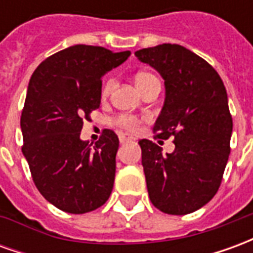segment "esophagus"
<instances>
[{
    "instance_id": "esophagus-1",
    "label": "esophagus",
    "mask_w": 253,
    "mask_h": 253,
    "mask_svg": "<svg viewBox=\"0 0 253 253\" xmlns=\"http://www.w3.org/2000/svg\"><path fill=\"white\" fill-rule=\"evenodd\" d=\"M132 139L134 138L130 134H127V132H119V141H121V143L128 142V141H132Z\"/></svg>"
}]
</instances>
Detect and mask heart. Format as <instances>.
<instances>
[{
	"mask_svg": "<svg viewBox=\"0 0 253 253\" xmlns=\"http://www.w3.org/2000/svg\"><path fill=\"white\" fill-rule=\"evenodd\" d=\"M156 81H159V78L156 77L154 74L148 72H139L135 74V77H134V83L137 85V88L141 90V92H145L146 89L152 85ZM114 85H115V81H114V78H110V80H107V83L104 84V88H103V94H108L114 88ZM116 125H119V126L125 127V128H128V130H135L139 125V121H138L137 118H134V116L130 115H121L118 116L115 119Z\"/></svg>",
	"mask_w": 253,
	"mask_h": 253,
	"instance_id": "1",
	"label": "heart"
}]
</instances>
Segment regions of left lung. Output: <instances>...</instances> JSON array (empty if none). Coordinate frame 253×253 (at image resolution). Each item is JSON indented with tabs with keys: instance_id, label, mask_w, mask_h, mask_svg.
I'll use <instances>...</instances> for the list:
<instances>
[{
	"instance_id": "1",
	"label": "left lung",
	"mask_w": 253,
	"mask_h": 253,
	"mask_svg": "<svg viewBox=\"0 0 253 253\" xmlns=\"http://www.w3.org/2000/svg\"><path fill=\"white\" fill-rule=\"evenodd\" d=\"M135 57L164 80L156 138H175L167 154L149 139L138 142L149 198L163 212L190 214L217 194L228 163L233 122L226 89L211 65L179 44L142 48Z\"/></svg>"
}]
</instances>
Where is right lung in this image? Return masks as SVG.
<instances>
[{"mask_svg":"<svg viewBox=\"0 0 253 253\" xmlns=\"http://www.w3.org/2000/svg\"><path fill=\"white\" fill-rule=\"evenodd\" d=\"M130 54L76 44L44 59L31 77L20 119L21 150L36 188L62 211H93L110 198L118 135L104 130L92 146L80 134L84 118L100 107L101 77Z\"/></svg>","mask_w":253,"mask_h":253,"instance_id":"obj_1","label":"right lung"}]
</instances>
